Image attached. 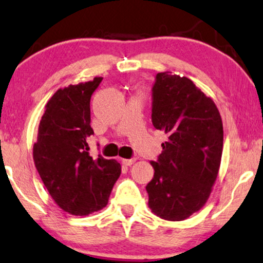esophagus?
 <instances>
[{"label": "esophagus", "instance_id": "obj_1", "mask_svg": "<svg viewBox=\"0 0 263 263\" xmlns=\"http://www.w3.org/2000/svg\"><path fill=\"white\" fill-rule=\"evenodd\" d=\"M134 162H135V158H132V159H122V163H123V164H124L125 166H130L132 164H134Z\"/></svg>", "mask_w": 263, "mask_h": 263}]
</instances>
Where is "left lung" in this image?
<instances>
[{
  "label": "left lung",
  "instance_id": "left-lung-1",
  "mask_svg": "<svg viewBox=\"0 0 263 263\" xmlns=\"http://www.w3.org/2000/svg\"><path fill=\"white\" fill-rule=\"evenodd\" d=\"M152 123L168 140L158 161L151 162L148 206L161 219L182 221L202 209L219 174L223 127L213 99L190 78L157 73Z\"/></svg>",
  "mask_w": 263,
  "mask_h": 263
}]
</instances>
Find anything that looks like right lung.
Segmentation results:
<instances>
[{"label":"right lung","instance_id":"obj_1","mask_svg":"<svg viewBox=\"0 0 263 263\" xmlns=\"http://www.w3.org/2000/svg\"><path fill=\"white\" fill-rule=\"evenodd\" d=\"M102 77L58 89L44 106L33 144V162L58 206L87 216L107 205L121 175L116 159L89 156L90 98Z\"/></svg>","mask_w":263,"mask_h":263}]
</instances>
